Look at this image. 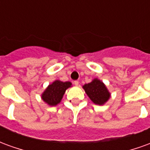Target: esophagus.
<instances>
[{
    "instance_id": "1",
    "label": "esophagus",
    "mask_w": 150,
    "mask_h": 150,
    "mask_svg": "<svg viewBox=\"0 0 150 150\" xmlns=\"http://www.w3.org/2000/svg\"><path fill=\"white\" fill-rule=\"evenodd\" d=\"M73 83L75 85V86H78L79 85V81L78 80H75V81L73 82Z\"/></svg>"
}]
</instances>
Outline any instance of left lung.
<instances>
[{
  "label": "left lung",
  "mask_w": 150,
  "mask_h": 150,
  "mask_svg": "<svg viewBox=\"0 0 150 150\" xmlns=\"http://www.w3.org/2000/svg\"><path fill=\"white\" fill-rule=\"evenodd\" d=\"M83 88L91 101L96 104L102 105L110 97V93L105 85L97 79L88 84H85Z\"/></svg>",
  "instance_id": "1"
}]
</instances>
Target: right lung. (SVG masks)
<instances>
[{
  "label": "right lung",
  "instance_id": "obj_1",
  "mask_svg": "<svg viewBox=\"0 0 150 150\" xmlns=\"http://www.w3.org/2000/svg\"><path fill=\"white\" fill-rule=\"evenodd\" d=\"M71 85L70 82L56 80L50 84L42 95V100L50 106H54L60 103L65 91Z\"/></svg>",
  "mask_w": 150,
  "mask_h": 150
}]
</instances>
